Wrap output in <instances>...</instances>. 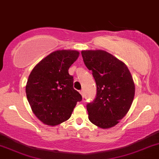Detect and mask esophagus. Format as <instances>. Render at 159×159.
<instances>
[{
	"label": "esophagus",
	"mask_w": 159,
	"mask_h": 159,
	"mask_svg": "<svg viewBox=\"0 0 159 159\" xmlns=\"http://www.w3.org/2000/svg\"><path fill=\"white\" fill-rule=\"evenodd\" d=\"M80 93L81 94V95H82V97H83V98H84V91H83V89H82L81 91L80 92Z\"/></svg>",
	"instance_id": "esophagus-1"
}]
</instances>
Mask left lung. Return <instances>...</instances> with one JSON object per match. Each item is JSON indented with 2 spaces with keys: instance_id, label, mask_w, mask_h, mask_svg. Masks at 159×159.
Here are the masks:
<instances>
[{
  "instance_id": "left-lung-1",
  "label": "left lung",
  "mask_w": 159,
  "mask_h": 159,
  "mask_svg": "<svg viewBox=\"0 0 159 159\" xmlns=\"http://www.w3.org/2000/svg\"><path fill=\"white\" fill-rule=\"evenodd\" d=\"M81 54L97 86L96 98L87 105L89 119L102 129L114 127L125 117L134 101L132 75L123 61L105 51L86 50Z\"/></svg>"
}]
</instances>
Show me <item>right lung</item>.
<instances>
[{
	"mask_svg": "<svg viewBox=\"0 0 159 159\" xmlns=\"http://www.w3.org/2000/svg\"><path fill=\"white\" fill-rule=\"evenodd\" d=\"M75 50H57L32 69L25 86L27 99L39 120L56 126L70 117L81 95L73 89L70 66L79 57Z\"/></svg>",
	"mask_w": 159,
	"mask_h": 159,
	"instance_id": "add662e5",
	"label": "right lung"
}]
</instances>
